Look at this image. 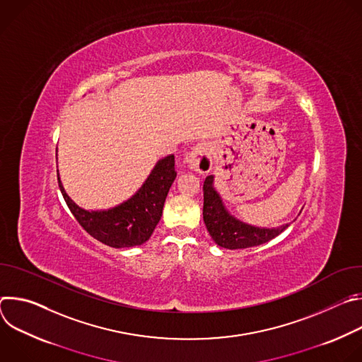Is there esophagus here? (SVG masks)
<instances>
[{
  "label": "esophagus",
  "instance_id": "34e87169",
  "mask_svg": "<svg viewBox=\"0 0 362 362\" xmlns=\"http://www.w3.org/2000/svg\"><path fill=\"white\" fill-rule=\"evenodd\" d=\"M186 162L189 168L200 175L208 173L212 169L211 150L206 143H197L192 151L187 154Z\"/></svg>",
  "mask_w": 362,
  "mask_h": 362
}]
</instances>
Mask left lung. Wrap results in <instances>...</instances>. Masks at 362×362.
<instances>
[{"label":"left lung","instance_id":"obj_1","mask_svg":"<svg viewBox=\"0 0 362 362\" xmlns=\"http://www.w3.org/2000/svg\"><path fill=\"white\" fill-rule=\"evenodd\" d=\"M214 176L203 182V221L216 245L226 249H245L267 243L289 225L278 228H256L233 218L225 208L221 194L214 187Z\"/></svg>","mask_w":362,"mask_h":362}]
</instances>
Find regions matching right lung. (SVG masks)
I'll return each mask as SVG.
<instances>
[{"instance_id": "add662e5", "label": "right lung", "mask_w": 362, "mask_h": 362, "mask_svg": "<svg viewBox=\"0 0 362 362\" xmlns=\"http://www.w3.org/2000/svg\"><path fill=\"white\" fill-rule=\"evenodd\" d=\"M175 177V156L170 154L156 163L143 186L130 199L107 211H86L66 193L57 170L62 194L77 222L94 239L117 249L139 246L148 240L162 218Z\"/></svg>"}]
</instances>
